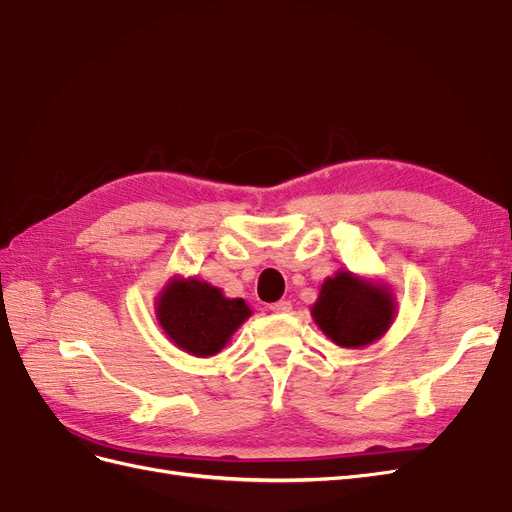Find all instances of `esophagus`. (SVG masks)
<instances>
[{
	"instance_id": "34e87169",
	"label": "esophagus",
	"mask_w": 512,
	"mask_h": 512,
	"mask_svg": "<svg viewBox=\"0 0 512 512\" xmlns=\"http://www.w3.org/2000/svg\"><path fill=\"white\" fill-rule=\"evenodd\" d=\"M290 309H292V303L288 299H282V301H277V303L271 305V312H275V314H288Z\"/></svg>"
}]
</instances>
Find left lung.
<instances>
[{"label": "left lung", "mask_w": 512, "mask_h": 512, "mask_svg": "<svg viewBox=\"0 0 512 512\" xmlns=\"http://www.w3.org/2000/svg\"><path fill=\"white\" fill-rule=\"evenodd\" d=\"M312 316L333 344L363 348L389 331L395 320V297L389 286L339 271L324 280Z\"/></svg>", "instance_id": "1"}]
</instances>
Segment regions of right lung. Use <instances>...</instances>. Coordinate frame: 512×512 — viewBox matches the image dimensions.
Segmentation results:
<instances>
[{
	"instance_id": "obj_1",
	"label": "right lung",
	"mask_w": 512,
	"mask_h": 512,
	"mask_svg": "<svg viewBox=\"0 0 512 512\" xmlns=\"http://www.w3.org/2000/svg\"><path fill=\"white\" fill-rule=\"evenodd\" d=\"M156 314L177 348L205 359L228 344L252 309L243 299H228L220 288L198 277H173L160 292Z\"/></svg>"
}]
</instances>
